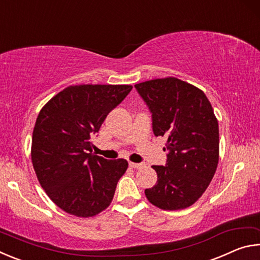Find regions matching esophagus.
<instances>
[{"label":"esophagus","instance_id":"esophagus-1","mask_svg":"<svg viewBox=\"0 0 260 260\" xmlns=\"http://www.w3.org/2000/svg\"><path fill=\"white\" fill-rule=\"evenodd\" d=\"M143 164H140V162H132L129 161V167L132 169H140V167H142Z\"/></svg>","mask_w":260,"mask_h":260}]
</instances>
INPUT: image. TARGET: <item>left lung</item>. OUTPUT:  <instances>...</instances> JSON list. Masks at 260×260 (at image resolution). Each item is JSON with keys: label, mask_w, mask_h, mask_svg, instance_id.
I'll use <instances>...</instances> for the list:
<instances>
[{"label": "left lung", "mask_w": 260, "mask_h": 260, "mask_svg": "<svg viewBox=\"0 0 260 260\" xmlns=\"http://www.w3.org/2000/svg\"><path fill=\"white\" fill-rule=\"evenodd\" d=\"M151 112L152 131L165 136V166L153 165L157 183L144 190L162 210H181L203 195L219 160V126L212 105L199 88L170 77L135 85Z\"/></svg>", "instance_id": "8db88e82"}]
</instances>
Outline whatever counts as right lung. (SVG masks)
<instances>
[{
	"mask_svg": "<svg viewBox=\"0 0 260 260\" xmlns=\"http://www.w3.org/2000/svg\"><path fill=\"white\" fill-rule=\"evenodd\" d=\"M132 88L129 85L70 86L39 113L30 151L33 167L47 195L65 212L88 218L111 203L128 162L91 153L90 138Z\"/></svg>",
	"mask_w": 260,
	"mask_h": 260,
	"instance_id": "1",
	"label": "right lung"
}]
</instances>
